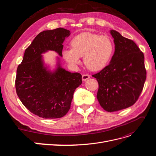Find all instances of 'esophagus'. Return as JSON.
<instances>
[{"instance_id":"1","label":"esophagus","mask_w":156,"mask_h":156,"mask_svg":"<svg viewBox=\"0 0 156 156\" xmlns=\"http://www.w3.org/2000/svg\"><path fill=\"white\" fill-rule=\"evenodd\" d=\"M90 77V75L89 74H83L82 75V80L83 81H87V80Z\"/></svg>"}]
</instances>
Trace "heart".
Instances as JSON below:
<instances>
[{
  "label": "heart",
  "instance_id": "1",
  "mask_svg": "<svg viewBox=\"0 0 156 156\" xmlns=\"http://www.w3.org/2000/svg\"><path fill=\"white\" fill-rule=\"evenodd\" d=\"M72 48H64L62 56L72 68H76L84 62L93 71H99L105 68L109 63L114 53V42L109 36L92 32H83L71 40Z\"/></svg>",
  "mask_w": 156,
  "mask_h": 156
}]
</instances>
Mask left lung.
<instances>
[{
  "instance_id": "1",
  "label": "left lung",
  "mask_w": 156,
  "mask_h": 156,
  "mask_svg": "<svg viewBox=\"0 0 156 156\" xmlns=\"http://www.w3.org/2000/svg\"><path fill=\"white\" fill-rule=\"evenodd\" d=\"M115 51L110 64L92 75L98 82L97 99L107 112L133 105L142 92L146 79L144 56L135 42L111 30Z\"/></svg>"
}]
</instances>
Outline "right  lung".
I'll return each instance as SVG.
<instances>
[{
	"instance_id": "right-lung-1",
	"label": "right lung",
	"mask_w": 156,
	"mask_h": 156,
	"mask_svg": "<svg viewBox=\"0 0 156 156\" xmlns=\"http://www.w3.org/2000/svg\"><path fill=\"white\" fill-rule=\"evenodd\" d=\"M69 30L58 28L37 34L26 49L18 66L16 89L19 98L32 113L43 119H58L66 115L73 93L82 83V75L61 68L51 72L44 66L41 54L55 51L62 56L63 42Z\"/></svg>"
}]
</instances>
